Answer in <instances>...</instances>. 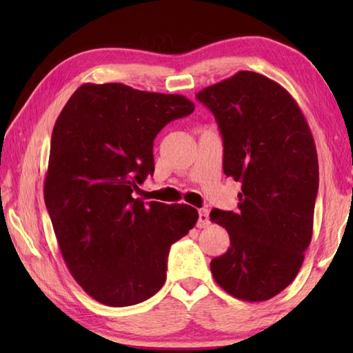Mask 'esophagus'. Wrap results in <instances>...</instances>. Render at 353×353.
<instances>
[{
    "label": "esophagus",
    "mask_w": 353,
    "mask_h": 353,
    "mask_svg": "<svg viewBox=\"0 0 353 353\" xmlns=\"http://www.w3.org/2000/svg\"><path fill=\"white\" fill-rule=\"evenodd\" d=\"M211 224V220H209V212L206 209H200L199 211V221H197V228L205 229Z\"/></svg>",
    "instance_id": "34e87169"
}]
</instances>
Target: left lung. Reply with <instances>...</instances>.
Here are the masks:
<instances>
[{
  "label": "left lung",
  "mask_w": 353,
  "mask_h": 353,
  "mask_svg": "<svg viewBox=\"0 0 353 353\" xmlns=\"http://www.w3.org/2000/svg\"><path fill=\"white\" fill-rule=\"evenodd\" d=\"M196 99L219 124L224 174L241 182L239 211L209 215L230 238L211 261L212 276L230 296L268 301L294 281L312 238L319 159L310 125L287 89L253 71Z\"/></svg>",
  "instance_id": "obj_1"
}]
</instances>
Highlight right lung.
I'll use <instances>...</instances> for the list:
<instances>
[{"label":"right lung","instance_id":"right-lung-1","mask_svg":"<svg viewBox=\"0 0 353 353\" xmlns=\"http://www.w3.org/2000/svg\"><path fill=\"white\" fill-rule=\"evenodd\" d=\"M192 112L183 95L85 83L57 117L45 205L72 277L97 302L130 306L154 296L171 244L196 226L188 205L133 199L154 171L156 134Z\"/></svg>","mask_w":353,"mask_h":353}]
</instances>
